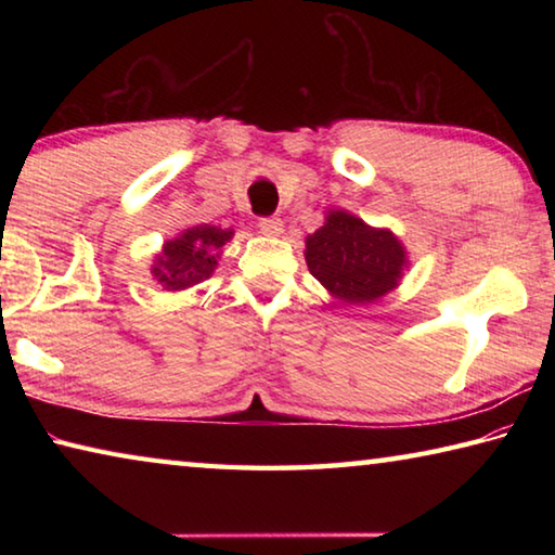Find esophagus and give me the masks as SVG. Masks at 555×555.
<instances>
[{"instance_id": "34e87169", "label": "esophagus", "mask_w": 555, "mask_h": 555, "mask_svg": "<svg viewBox=\"0 0 555 555\" xmlns=\"http://www.w3.org/2000/svg\"><path fill=\"white\" fill-rule=\"evenodd\" d=\"M259 230L269 234V237H279V234L284 232V222H281V218H261Z\"/></svg>"}]
</instances>
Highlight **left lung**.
Segmentation results:
<instances>
[{"label":"left lung","instance_id":"left-lung-1","mask_svg":"<svg viewBox=\"0 0 555 555\" xmlns=\"http://www.w3.org/2000/svg\"><path fill=\"white\" fill-rule=\"evenodd\" d=\"M306 264L335 298L360 306L397 288L409 259L393 232L331 210L323 228L306 237Z\"/></svg>","mask_w":555,"mask_h":555}]
</instances>
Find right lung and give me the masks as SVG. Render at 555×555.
<instances>
[{
	"instance_id": "1",
	"label": "right lung",
	"mask_w": 555,
	"mask_h": 555,
	"mask_svg": "<svg viewBox=\"0 0 555 555\" xmlns=\"http://www.w3.org/2000/svg\"><path fill=\"white\" fill-rule=\"evenodd\" d=\"M232 230L198 224L168 240L162 255H156L152 267L154 279L166 291H181L210 279L218 267V257L224 242H230Z\"/></svg>"
}]
</instances>
